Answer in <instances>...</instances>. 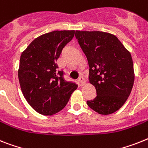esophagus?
Listing matches in <instances>:
<instances>
[{
  "mask_svg": "<svg viewBox=\"0 0 148 148\" xmlns=\"http://www.w3.org/2000/svg\"><path fill=\"white\" fill-rule=\"evenodd\" d=\"M79 82L80 83V85H84L85 84V79H84V77L80 76L79 78Z\"/></svg>",
  "mask_w": 148,
  "mask_h": 148,
  "instance_id": "1",
  "label": "esophagus"
}]
</instances>
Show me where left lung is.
Masks as SVG:
<instances>
[{
  "mask_svg": "<svg viewBox=\"0 0 148 148\" xmlns=\"http://www.w3.org/2000/svg\"><path fill=\"white\" fill-rule=\"evenodd\" d=\"M75 38L88 62L89 82L97 91L88 106L101 115L115 113L125 103L134 84L131 53L110 33L75 31Z\"/></svg>",
  "mask_w": 148,
  "mask_h": 148,
  "instance_id": "left-lung-1",
  "label": "left lung"
}]
</instances>
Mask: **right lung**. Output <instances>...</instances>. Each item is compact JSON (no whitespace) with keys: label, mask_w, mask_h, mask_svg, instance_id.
<instances>
[{"label":"right lung","mask_w":148,"mask_h":148,"mask_svg":"<svg viewBox=\"0 0 148 148\" xmlns=\"http://www.w3.org/2000/svg\"><path fill=\"white\" fill-rule=\"evenodd\" d=\"M74 30L53 31L36 38L20 57L18 70L22 92L29 105L45 116L63 109L78 85L63 79L56 61L74 37Z\"/></svg>","instance_id":"right-lung-1"}]
</instances>
